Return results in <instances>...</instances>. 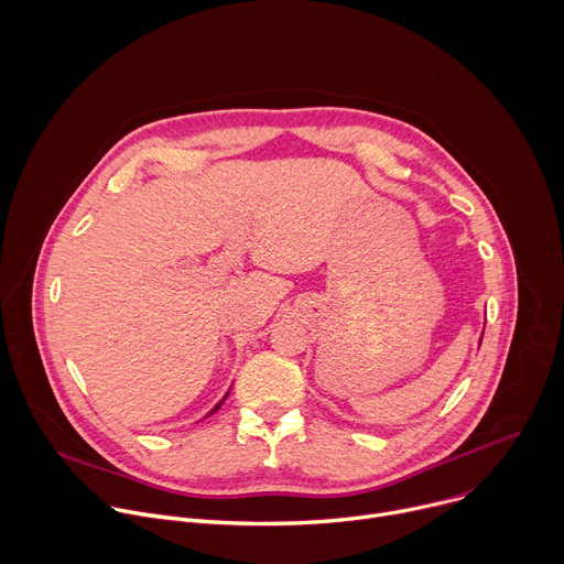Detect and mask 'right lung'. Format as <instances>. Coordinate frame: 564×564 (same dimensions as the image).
<instances>
[{
    "label": "right lung",
    "mask_w": 564,
    "mask_h": 564,
    "mask_svg": "<svg viewBox=\"0 0 564 564\" xmlns=\"http://www.w3.org/2000/svg\"><path fill=\"white\" fill-rule=\"evenodd\" d=\"M218 406H220V404H218ZM218 406H216V409H218ZM216 409H214V411H216ZM214 411H212V413H214Z\"/></svg>",
    "instance_id": "1"
}]
</instances>
